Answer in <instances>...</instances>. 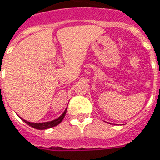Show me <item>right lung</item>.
Returning a JSON list of instances; mask_svg holds the SVG:
<instances>
[{"mask_svg":"<svg viewBox=\"0 0 160 160\" xmlns=\"http://www.w3.org/2000/svg\"><path fill=\"white\" fill-rule=\"evenodd\" d=\"M66 109L65 110V112L62 114L60 117H58V119H55V120H53V121L51 122H30L26 121V120H23V122H25L26 123L28 124V125L31 126L32 128H34V129H37V130H46V129H49V128H52L54 126H57L58 124H59L60 122H62V120L64 119V117L66 116Z\"/></svg>","mask_w":160,"mask_h":160,"instance_id":"1","label":"right lung"}]
</instances>
